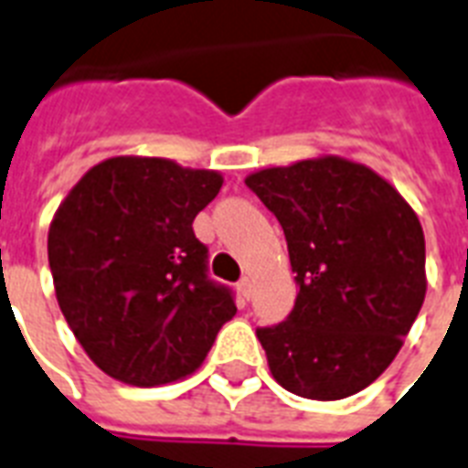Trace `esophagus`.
<instances>
[{"label": "esophagus", "instance_id": "esophagus-1", "mask_svg": "<svg viewBox=\"0 0 468 468\" xmlns=\"http://www.w3.org/2000/svg\"><path fill=\"white\" fill-rule=\"evenodd\" d=\"M238 292H240L242 301H250V296H252V282H250L248 277L240 279V282H238Z\"/></svg>", "mask_w": 468, "mask_h": 468}]
</instances>
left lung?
I'll list each match as a JSON object with an SVG mask.
<instances>
[{
  "label": "left lung",
  "instance_id": "1",
  "mask_svg": "<svg viewBox=\"0 0 468 468\" xmlns=\"http://www.w3.org/2000/svg\"><path fill=\"white\" fill-rule=\"evenodd\" d=\"M284 228L299 296L284 323L257 327L286 391L340 400L399 355L425 301V235L391 184L342 157L245 179Z\"/></svg>",
  "mask_w": 468,
  "mask_h": 468
}]
</instances>
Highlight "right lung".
Masks as SVG:
<instances>
[{
  "label": "right lung",
  "mask_w": 468,
  "mask_h": 468,
  "mask_svg": "<svg viewBox=\"0 0 468 468\" xmlns=\"http://www.w3.org/2000/svg\"><path fill=\"white\" fill-rule=\"evenodd\" d=\"M223 176L160 157L99 162L48 233L55 296L90 359L131 386L186 377L235 315L230 286L208 277L194 218Z\"/></svg>",
  "instance_id": "1"
}]
</instances>
